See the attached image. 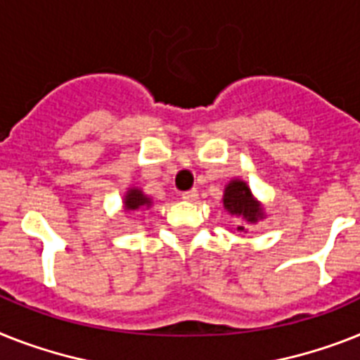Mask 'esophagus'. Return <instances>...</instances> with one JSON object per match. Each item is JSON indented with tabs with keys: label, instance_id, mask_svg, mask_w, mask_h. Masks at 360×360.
Returning <instances> with one entry per match:
<instances>
[{
	"label": "esophagus",
	"instance_id": "34e87169",
	"mask_svg": "<svg viewBox=\"0 0 360 360\" xmlns=\"http://www.w3.org/2000/svg\"><path fill=\"white\" fill-rule=\"evenodd\" d=\"M197 197H198L197 189H189V191H184L182 193V198H184V200H187V202L197 200Z\"/></svg>",
	"mask_w": 360,
	"mask_h": 360
}]
</instances>
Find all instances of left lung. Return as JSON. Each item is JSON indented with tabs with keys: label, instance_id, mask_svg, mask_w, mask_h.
<instances>
[{
	"label": "left lung",
	"instance_id": "left-lung-1",
	"mask_svg": "<svg viewBox=\"0 0 360 360\" xmlns=\"http://www.w3.org/2000/svg\"><path fill=\"white\" fill-rule=\"evenodd\" d=\"M222 200H224V207L231 215H240L248 222H257V219L263 217L259 204L252 198L248 186L240 180H233V182L228 184ZM237 230L245 231V226H239Z\"/></svg>",
	"mask_w": 360,
	"mask_h": 360
}]
</instances>
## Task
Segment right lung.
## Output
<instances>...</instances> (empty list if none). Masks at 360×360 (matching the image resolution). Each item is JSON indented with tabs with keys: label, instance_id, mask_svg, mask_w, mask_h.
Masks as SVG:
<instances>
[{
	"label": "right lung",
	"instance_id": "1",
	"mask_svg": "<svg viewBox=\"0 0 360 360\" xmlns=\"http://www.w3.org/2000/svg\"><path fill=\"white\" fill-rule=\"evenodd\" d=\"M141 206H150V200L139 189H130L124 197V207L132 212V210H138Z\"/></svg>",
	"mask_w": 360,
	"mask_h": 360
}]
</instances>
